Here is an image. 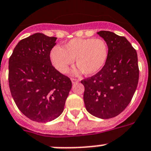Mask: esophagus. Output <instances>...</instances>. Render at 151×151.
Listing matches in <instances>:
<instances>
[{
  "label": "esophagus",
  "mask_w": 151,
  "mask_h": 151,
  "mask_svg": "<svg viewBox=\"0 0 151 151\" xmlns=\"http://www.w3.org/2000/svg\"><path fill=\"white\" fill-rule=\"evenodd\" d=\"M71 81L73 84H75V83H78L79 81L78 79H75V78H71Z\"/></svg>",
  "instance_id": "obj_1"
}]
</instances>
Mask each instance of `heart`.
Returning <instances> with one entry per match:
<instances>
[{
    "label": "heart",
    "instance_id": "heart-1",
    "mask_svg": "<svg viewBox=\"0 0 151 151\" xmlns=\"http://www.w3.org/2000/svg\"><path fill=\"white\" fill-rule=\"evenodd\" d=\"M108 56L107 43L103 40L95 38H75L65 43L63 48L54 46L50 52L51 63L59 72L67 73L75 59L78 66L75 73H84L88 76L101 71Z\"/></svg>",
    "mask_w": 151,
    "mask_h": 151
}]
</instances>
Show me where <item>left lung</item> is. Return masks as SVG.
<instances>
[{
    "label": "left lung",
    "mask_w": 151,
    "mask_h": 151,
    "mask_svg": "<svg viewBox=\"0 0 151 151\" xmlns=\"http://www.w3.org/2000/svg\"><path fill=\"white\" fill-rule=\"evenodd\" d=\"M109 47L101 71L81 81L87 111L100 119L118 116L132 100L139 81L137 51L123 36L109 31L98 32Z\"/></svg>",
    "instance_id": "8db88e82"
}]
</instances>
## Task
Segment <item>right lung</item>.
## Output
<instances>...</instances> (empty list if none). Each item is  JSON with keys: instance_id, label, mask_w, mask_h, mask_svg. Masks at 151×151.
I'll return each mask as SVG.
<instances>
[{"instance_id": "1", "label": "right lung", "mask_w": 151, "mask_h": 151, "mask_svg": "<svg viewBox=\"0 0 151 151\" xmlns=\"http://www.w3.org/2000/svg\"><path fill=\"white\" fill-rule=\"evenodd\" d=\"M56 39L35 33L21 40L9 58L12 98L24 116L38 122L60 116L72 87L70 78L55 69L50 60Z\"/></svg>"}]
</instances>
